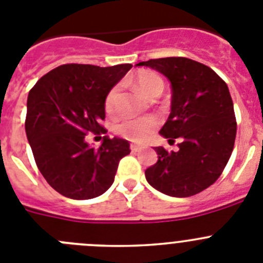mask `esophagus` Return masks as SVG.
<instances>
[{"label":"esophagus","instance_id":"34e87169","mask_svg":"<svg viewBox=\"0 0 263 263\" xmlns=\"http://www.w3.org/2000/svg\"><path fill=\"white\" fill-rule=\"evenodd\" d=\"M130 150L133 153H137V152H141V147L137 145H130Z\"/></svg>","mask_w":263,"mask_h":263}]
</instances>
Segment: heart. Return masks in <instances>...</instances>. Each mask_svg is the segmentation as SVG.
Listing matches in <instances>:
<instances>
[{"instance_id": "obj_1", "label": "heart", "mask_w": 263, "mask_h": 263, "mask_svg": "<svg viewBox=\"0 0 263 263\" xmlns=\"http://www.w3.org/2000/svg\"><path fill=\"white\" fill-rule=\"evenodd\" d=\"M134 87L139 93L150 99L163 90V80L154 72H141L134 79ZM118 96V88H111L105 97V110L108 115H115L116 101ZM158 126V120L155 117H138L126 118L115 126V132L118 136L133 141V142H145L147 141Z\"/></svg>"}]
</instances>
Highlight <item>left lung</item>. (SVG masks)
Instances as JSON below:
<instances>
[{"instance_id": "left-lung-1", "label": "left lung", "mask_w": 263, "mask_h": 263, "mask_svg": "<svg viewBox=\"0 0 263 263\" xmlns=\"http://www.w3.org/2000/svg\"><path fill=\"white\" fill-rule=\"evenodd\" d=\"M171 83V113L160 136L176 152L155 147L158 162L145 171L148 184L174 197L204 191L218 179L233 152L237 122L228 85L210 67L187 58L141 62Z\"/></svg>"}]
</instances>
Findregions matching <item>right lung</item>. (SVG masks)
Returning a JSON list of instances; mask_svg holds the SVG:
<instances>
[{
	"label": "right lung",
	"instance_id": "1",
	"mask_svg": "<svg viewBox=\"0 0 263 263\" xmlns=\"http://www.w3.org/2000/svg\"><path fill=\"white\" fill-rule=\"evenodd\" d=\"M132 64L99 67L63 64L42 76L27 97L25 129L34 159L48 184L63 196L87 200L115 182L126 139L109 138L99 148L85 142L89 133H105V97Z\"/></svg>",
	"mask_w": 263,
	"mask_h": 263
}]
</instances>
